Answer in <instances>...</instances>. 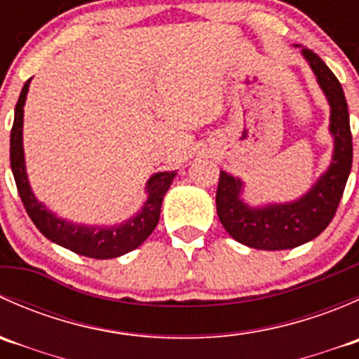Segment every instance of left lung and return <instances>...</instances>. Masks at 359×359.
Here are the masks:
<instances>
[{"label":"left lung","mask_w":359,"mask_h":359,"mask_svg":"<svg viewBox=\"0 0 359 359\" xmlns=\"http://www.w3.org/2000/svg\"><path fill=\"white\" fill-rule=\"evenodd\" d=\"M330 106L334 153L328 168L306 194L293 201L252 206L245 201V182L220 170L217 215L224 229L241 245L257 250H290L320 236L334 219L353 165L349 111L339 79L313 52L302 48Z\"/></svg>","instance_id":"8db88e82"}]
</instances>
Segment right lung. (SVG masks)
Returning <instances> with one entry per match:
<instances>
[{
    "label": "right lung",
    "mask_w": 359,
    "mask_h": 359,
    "mask_svg": "<svg viewBox=\"0 0 359 359\" xmlns=\"http://www.w3.org/2000/svg\"><path fill=\"white\" fill-rule=\"evenodd\" d=\"M29 83L31 79L25 81L19 102L15 106V118H13L12 133H10V165H12L20 200H22L25 212L31 217L34 226L41 231L43 236L48 238L53 243L79 253V255L90 257V259H114V257H121L140 247L156 227L159 213H161L163 196L175 179V170L158 172L151 175L146 184L147 200L144 201L135 215L123 222L114 224V226H85V224H76L62 219L34 196L27 179V172H25L22 128Z\"/></svg>",
    "instance_id": "add662e5"
}]
</instances>
